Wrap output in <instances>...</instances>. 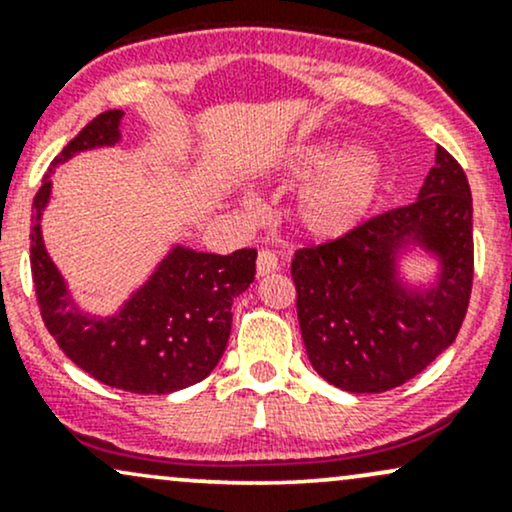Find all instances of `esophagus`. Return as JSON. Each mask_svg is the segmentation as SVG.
Returning a JSON list of instances; mask_svg holds the SVG:
<instances>
[{
    "instance_id": "esophagus-1",
    "label": "esophagus",
    "mask_w": 512,
    "mask_h": 512,
    "mask_svg": "<svg viewBox=\"0 0 512 512\" xmlns=\"http://www.w3.org/2000/svg\"><path fill=\"white\" fill-rule=\"evenodd\" d=\"M279 269V257L272 250H260L257 255V276H267Z\"/></svg>"
}]
</instances>
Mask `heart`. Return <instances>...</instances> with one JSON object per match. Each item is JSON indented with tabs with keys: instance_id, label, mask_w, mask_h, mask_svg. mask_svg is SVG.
Wrapping results in <instances>:
<instances>
[{
	"instance_id": "heart-1",
	"label": "heart",
	"mask_w": 512,
	"mask_h": 512,
	"mask_svg": "<svg viewBox=\"0 0 512 512\" xmlns=\"http://www.w3.org/2000/svg\"><path fill=\"white\" fill-rule=\"evenodd\" d=\"M286 185H303L293 221L303 236L337 240L368 219L385 185L378 156L344 142L303 144L272 170ZM248 207V202H243Z\"/></svg>"
}]
</instances>
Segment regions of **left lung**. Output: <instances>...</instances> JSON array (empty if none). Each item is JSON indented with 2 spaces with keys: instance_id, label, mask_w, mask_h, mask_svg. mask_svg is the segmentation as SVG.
Listing matches in <instances>:
<instances>
[{
  "instance_id": "1",
  "label": "left lung",
  "mask_w": 512,
  "mask_h": 512,
  "mask_svg": "<svg viewBox=\"0 0 512 512\" xmlns=\"http://www.w3.org/2000/svg\"><path fill=\"white\" fill-rule=\"evenodd\" d=\"M424 251L431 282L411 285L401 262ZM305 351L327 383L356 395L404 385L455 342L474 276L472 192L443 146L409 207L375 216L291 262Z\"/></svg>"
}]
</instances>
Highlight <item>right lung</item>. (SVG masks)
Wrapping results in <instances>:
<instances>
[{
	"label": "right lung",
	"mask_w": 512,
	"mask_h": 512,
	"mask_svg": "<svg viewBox=\"0 0 512 512\" xmlns=\"http://www.w3.org/2000/svg\"><path fill=\"white\" fill-rule=\"evenodd\" d=\"M122 115L108 110L88 122L43 178L31 216L33 284L45 327L76 366L117 390L168 395L204 380L221 361L231 337L233 298L255 281L257 252L214 255L173 245L113 315H93L76 305L40 226L52 197L50 175L81 151L120 142Z\"/></svg>",
	"instance_id": "right-lung-1"
}]
</instances>
